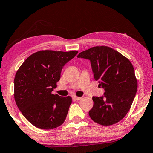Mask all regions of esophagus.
Instances as JSON below:
<instances>
[{
    "instance_id": "1",
    "label": "esophagus",
    "mask_w": 153,
    "mask_h": 153,
    "mask_svg": "<svg viewBox=\"0 0 153 153\" xmlns=\"http://www.w3.org/2000/svg\"><path fill=\"white\" fill-rule=\"evenodd\" d=\"M73 98H74V100H81V97H76V96H74V97H73Z\"/></svg>"
}]
</instances>
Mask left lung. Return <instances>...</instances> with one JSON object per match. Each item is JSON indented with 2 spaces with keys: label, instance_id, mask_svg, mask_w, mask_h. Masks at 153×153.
<instances>
[{
  "label": "left lung",
  "instance_id": "8db88e82",
  "mask_svg": "<svg viewBox=\"0 0 153 153\" xmlns=\"http://www.w3.org/2000/svg\"><path fill=\"white\" fill-rule=\"evenodd\" d=\"M77 57L91 61L94 78L104 90L103 96L93 97L90 117L102 125L116 124L126 116L137 93L132 64L118 51L105 46L92 47Z\"/></svg>",
  "mask_w": 153,
  "mask_h": 153
}]
</instances>
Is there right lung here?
Returning a JSON list of instances; mask_svg holds the SVG:
<instances>
[{
	"instance_id": "1",
	"label": "right lung",
	"mask_w": 153,
	"mask_h": 153,
	"mask_svg": "<svg viewBox=\"0 0 153 153\" xmlns=\"http://www.w3.org/2000/svg\"><path fill=\"white\" fill-rule=\"evenodd\" d=\"M77 51L45 50L27 58L14 77V100L25 118L37 128L51 129L65 120L72 97L51 92L57 87L62 68Z\"/></svg>"
}]
</instances>
